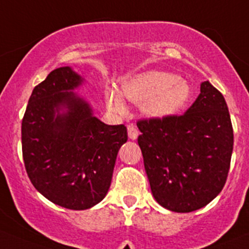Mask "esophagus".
I'll list each match as a JSON object with an SVG mask.
<instances>
[{
    "instance_id": "esophagus-1",
    "label": "esophagus",
    "mask_w": 249,
    "mask_h": 249,
    "mask_svg": "<svg viewBox=\"0 0 249 249\" xmlns=\"http://www.w3.org/2000/svg\"><path fill=\"white\" fill-rule=\"evenodd\" d=\"M127 131H128V137L132 139V141H134V139L138 138L139 131H138V128L134 126V124H128V127H127Z\"/></svg>"
}]
</instances>
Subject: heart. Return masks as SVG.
<instances>
[{
    "mask_svg": "<svg viewBox=\"0 0 249 249\" xmlns=\"http://www.w3.org/2000/svg\"><path fill=\"white\" fill-rule=\"evenodd\" d=\"M120 92L115 89L106 91V103L112 111L118 113L126 111L122 95L133 103H143V111L150 117L162 118L174 115L188 103L192 88L187 80L174 73L151 70L123 80Z\"/></svg>",
    "mask_w": 249,
    "mask_h": 249,
    "instance_id": "obj_1",
    "label": "heart"
}]
</instances>
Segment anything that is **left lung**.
<instances>
[{
  "instance_id": "8db88e82",
  "label": "left lung",
  "mask_w": 249,
  "mask_h": 249,
  "mask_svg": "<svg viewBox=\"0 0 249 249\" xmlns=\"http://www.w3.org/2000/svg\"><path fill=\"white\" fill-rule=\"evenodd\" d=\"M138 144L151 193L175 213L209 204L224 188L233 149V129L222 94L209 82L181 116L137 122Z\"/></svg>"
}]
</instances>
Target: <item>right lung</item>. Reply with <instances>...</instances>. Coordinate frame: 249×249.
Here are the masks:
<instances>
[{"label": "right lung", "mask_w": 249, "mask_h": 249, "mask_svg": "<svg viewBox=\"0 0 249 249\" xmlns=\"http://www.w3.org/2000/svg\"><path fill=\"white\" fill-rule=\"evenodd\" d=\"M83 82L71 67L53 70L34 88L22 121L23 160L33 186L72 210L105 198L117 153L128 138L126 127L101 122L73 91Z\"/></svg>", "instance_id": "1"}]
</instances>
